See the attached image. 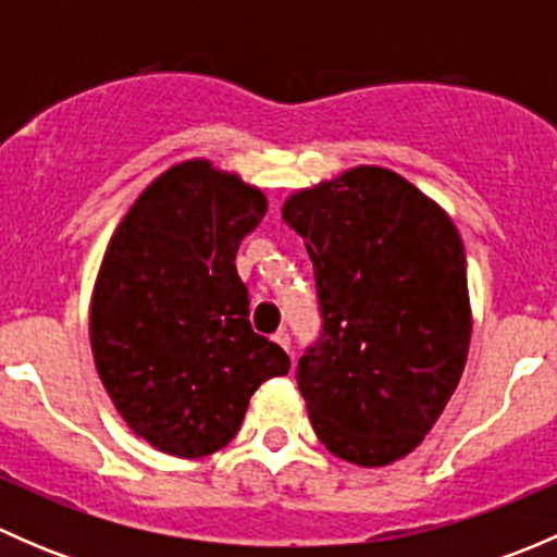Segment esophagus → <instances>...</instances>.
Masks as SVG:
<instances>
[{
  "label": "esophagus",
  "instance_id": "34e87169",
  "mask_svg": "<svg viewBox=\"0 0 557 557\" xmlns=\"http://www.w3.org/2000/svg\"><path fill=\"white\" fill-rule=\"evenodd\" d=\"M274 342H277V345L283 347L285 352H290V336H288V331H277V334H274Z\"/></svg>",
  "mask_w": 557,
  "mask_h": 557
}]
</instances>
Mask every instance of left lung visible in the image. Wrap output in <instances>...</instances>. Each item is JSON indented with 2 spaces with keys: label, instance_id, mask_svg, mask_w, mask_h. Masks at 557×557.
I'll return each instance as SVG.
<instances>
[{
  "label": "left lung",
  "instance_id": "obj_1",
  "mask_svg": "<svg viewBox=\"0 0 557 557\" xmlns=\"http://www.w3.org/2000/svg\"><path fill=\"white\" fill-rule=\"evenodd\" d=\"M283 221L310 252L323 318L296 369L314 434L342 460L393 463L434 429L469 356L458 228L383 166L296 190Z\"/></svg>",
  "mask_w": 557,
  "mask_h": 557
}]
</instances>
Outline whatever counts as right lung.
Returning a JSON list of instances; mask_svg holds the SVG:
<instances>
[{"label": "right lung", "mask_w": 557, "mask_h": 557, "mask_svg": "<svg viewBox=\"0 0 557 557\" xmlns=\"http://www.w3.org/2000/svg\"><path fill=\"white\" fill-rule=\"evenodd\" d=\"M267 196L194 159L139 194L102 258L91 296L97 372L128 429L161 453L201 458L237 436L250 396L288 374L256 334L234 258Z\"/></svg>", "instance_id": "add662e5"}]
</instances>
